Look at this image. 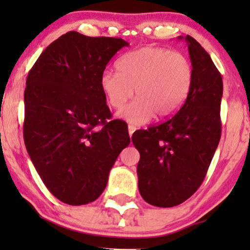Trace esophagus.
I'll return each instance as SVG.
<instances>
[{"label": "esophagus", "instance_id": "obj_1", "mask_svg": "<svg viewBox=\"0 0 250 250\" xmlns=\"http://www.w3.org/2000/svg\"><path fill=\"white\" fill-rule=\"evenodd\" d=\"M135 130H136V128H135L134 125H128V133H129V136L131 137V135H133V133H134Z\"/></svg>", "mask_w": 250, "mask_h": 250}]
</instances>
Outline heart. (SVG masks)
<instances>
[{
    "label": "heart",
    "mask_w": 250,
    "mask_h": 250,
    "mask_svg": "<svg viewBox=\"0 0 250 250\" xmlns=\"http://www.w3.org/2000/svg\"><path fill=\"white\" fill-rule=\"evenodd\" d=\"M117 73L104 71L100 79L108 104L131 125L173 116L186 102L193 85L194 69L189 59L167 48L142 47L125 54L116 62Z\"/></svg>",
    "instance_id": "heart-1"
}]
</instances>
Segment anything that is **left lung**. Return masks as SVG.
<instances>
[{
	"label": "left lung",
	"instance_id": "left-lung-1",
	"mask_svg": "<svg viewBox=\"0 0 250 250\" xmlns=\"http://www.w3.org/2000/svg\"><path fill=\"white\" fill-rule=\"evenodd\" d=\"M179 39L187 42L194 69L187 100L168 120L131 137L140 153V194L149 205L163 208L181 205L199 189L221 137L222 76L196 40Z\"/></svg>",
	"mask_w": 250,
	"mask_h": 250
}]
</instances>
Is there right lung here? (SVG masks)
Returning <instances> with one entry per match:
<instances>
[{"mask_svg": "<svg viewBox=\"0 0 250 250\" xmlns=\"http://www.w3.org/2000/svg\"><path fill=\"white\" fill-rule=\"evenodd\" d=\"M129 43L69 31L50 43L27 77L23 137L31 162L54 196L70 206L93 202L130 137L111 113L100 79Z\"/></svg>", "mask_w": 250, "mask_h": 250, "instance_id": "right-lung-1", "label": "right lung"}]
</instances>
